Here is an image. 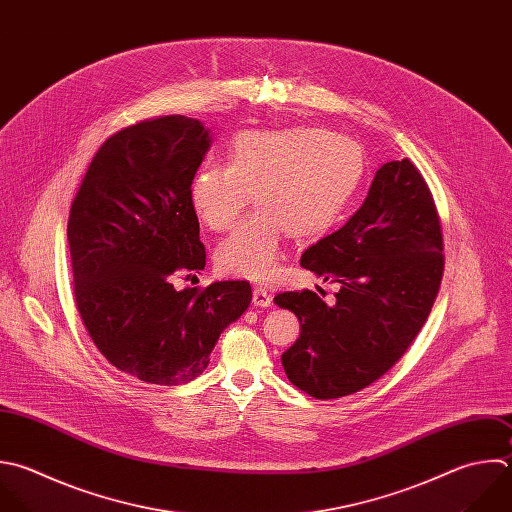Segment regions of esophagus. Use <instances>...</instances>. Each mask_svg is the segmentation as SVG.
<instances>
[{
  "mask_svg": "<svg viewBox=\"0 0 512 512\" xmlns=\"http://www.w3.org/2000/svg\"><path fill=\"white\" fill-rule=\"evenodd\" d=\"M252 304L256 308H268L272 304V296L268 294V290H264L262 286H256L252 292Z\"/></svg>",
  "mask_w": 512,
  "mask_h": 512,
  "instance_id": "obj_1",
  "label": "esophagus"
}]
</instances>
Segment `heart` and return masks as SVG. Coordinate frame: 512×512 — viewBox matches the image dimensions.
I'll use <instances>...</instances> for the list:
<instances>
[{
  "label": "heart",
  "instance_id": "b5f03b06",
  "mask_svg": "<svg viewBox=\"0 0 512 512\" xmlns=\"http://www.w3.org/2000/svg\"><path fill=\"white\" fill-rule=\"evenodd\" d=\"M364 170L360 146L316 128L244 132L228 162L204 164L190 184V206L210 230H228L252 200L258 206L216 250L224 276L266 282L288 234L324 232L354 196Z\"/></svg>",
  "mask_w": 512,
  "mask_h": 512
}]
</instances>
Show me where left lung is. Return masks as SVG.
Listing matches in <instances>:
<instances>
[{"label":"left lung","instance_id":"left-lung-1","mask_svg":"<svg viewBox=\"0 0 512 512\" xmlns=\"http://www.w3.org/2000/svg\"><path fill=\"white\" fill-rule=\"evenodd\" d=\"M300 266L340 290L332 306L312 290L274 296L300 320V338L282 354L288 380L320 400L370 386L420 332L444 270L436 206L414 164L380 166L364 204Z\"/></svg>","mask_w":512,"mask_h":512}]
</instances>
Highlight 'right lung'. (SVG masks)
Listing matches in <instances>:
<instances>
[{
    "label": "right lung",
    "mask_w": 512,
    "mask_h": 512,
    "mask_svg": "<svg viewBox=\"0 0 512 512\" xmlns=\"http://www.w3.org/2000/svg\"><path fill=\"white\" fill-rule=\"evenodd\" d=\"M212 146L194 118L130 126L96 152L72 202L74 296L98 350L128 376L176 386L210 362L222 330L252 300L244 280L174 288L206 250L190 184Z\"/></svg>",
    "instance_id": "obj_1"
}]
</instances>
